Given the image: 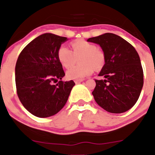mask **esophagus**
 <instances>
[{"instance_id":"34e87169","label":"esophagus","mask_w":155,"mask_h":155,"mask_svg":"<svg viewBox=\"0 0 155 155\" xmlns=\"http://www.w3.org/2000/svg\"><path fill=\"white\" fill-rule=\"evenodd\" d=\"M82 81H83L82 79H78V80H75L74 82L76 84H79V83H80V82H82Z\"/></svg>"}]
</instances>
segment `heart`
I'll list each match as a JSON object with an SVG mask.
<instances>
[{
    "instance_id": "b5f03b06",
    "label": "heart",
    "mask_w": 155,
    "mask_h": 155,
    "mask_svg": "<svg viewBox=\"0 0 155 155\" xmlns=\"http://www.w3.org/2000/svg\"><path fill=\"white\" fill-rule=\"evenodd\" d=\"M73 51L65 46H61L58 51V58L64 68L74 64L79 58L80 65L69 68L66 72L68 79H82L92 74L94 68L100 70L105 63V55L96 45L81 40L72 43Z\"/></svg>"
}]
</instances>
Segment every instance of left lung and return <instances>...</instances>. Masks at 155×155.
I'll list each match as a JSON object with an SVG mask.
<instances>
[{"instance_id": "obj_1", "label": "left lung", "mask_w": 155, "mask_h": 155, "mask_svg": "<svg viewBox=\"0 0 155 155\" xmlns=\"http://www.w3.org/2000/svg\"><path fill=\"white\" fill-rule=\"evenodd\" d=\"M87 41L99 45L105 55V64L98 74L105 79L95 80L92 92L95 101L111 113L127 112L138 101L143 86V70L137 50L112 33Z\"/></svg>"}]
</instances>
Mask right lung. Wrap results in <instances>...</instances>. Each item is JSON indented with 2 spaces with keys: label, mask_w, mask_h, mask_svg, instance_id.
<instances>
[{
  "label": "right lung",
  "mask_w": 155,
  "mask_h": 155,
  "mask_svg": "<svg viewBox=\"0 0 155 155\" xmlns=\"http://www.w3.org/2000/svg\"><path fill=\"white\" fill-rule=\"evenodd\" d=\"M68 40L51 33L41 34L23 48L16 61L17 94L24 107L39 118L57 114L75 85L73 80H61L65 73L58 58V48ZM58 79V84H51Z\"/></svg>",
  "instance_id": "obj_1"
}]
</instances>
